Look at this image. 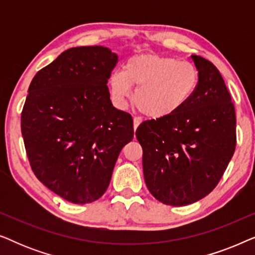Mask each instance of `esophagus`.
Instances as JSON below:
<instances>
[{
    "label": "esophagus",
    "mask_w": 255,
    "mask_h": 255,
    "mask_svg": "<svg viewBox=\"0 0 255 255\" xmlns=\"http://www.w3.org/2000/svg\"><path fill=\"white\" fill-rule=\"evenodd\" d=\"M141 123V118L140 117H134L133 118V128H134V131L137 130V128L139 127V124Z\"/></svg>",
    "instance_id": "1"
}]
</instances>
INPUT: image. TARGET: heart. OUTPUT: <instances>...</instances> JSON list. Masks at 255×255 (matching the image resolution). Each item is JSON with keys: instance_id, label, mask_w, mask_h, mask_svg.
Returning <instances> with one entry per match:
<instances>
[{"instance_id": "heart-1", "label": "heart", "mask_w": 255, "mask_h": 255, "mask_svg": "<svg viewBox=\"0 0 255 255\" xmlns=\"http://www.w3.org/2000/svg\"><path fill=\"white\" fill-rule=\"evenodd\" d=\"M111 92L125 104L134 87L133 103L144 116L169 117L189 102L198 86V71L193 64L173 57L144 53L131 57L123 72L114 73Z\"/></svg>"}]
</instances>
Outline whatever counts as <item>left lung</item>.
<instances>
[{
  "instance_id": "8db88e82",
  "label": "left lung",
  "mask_w": 255,
  "mask_h": 255,
  "mask_svg": "<svg viewBox=\"0 0 255 255\" xmlns=\"http://www.w3.org/2000/svg\"><path fill=\"white\" fill-rule=\"evenodd\" d=\"M198 86L172 116L145 121L135 131L149 193L163 204L182 207L210 194L236 149V111L216 66L191 55Z\"/></svg>"
}]
</instances>
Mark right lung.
<instances>
[{"label": "right lung", "instance_id": "add662e5", "mask_svg": "<svg viewBox=\"0 0 255 255\" xmlns=\"http://www.w3.org/2000/svg\"><path fill=\"white\" fill-rule=\"evenodd\" d=\"M118 61L103 46L72 47L34 75L20 130L34 175L64 200L86 204L109 187L118 155L133 139L130 114L107 83Z\"/></svg>", "mask_w": 255, "mask_h": 255}]
</instances>
